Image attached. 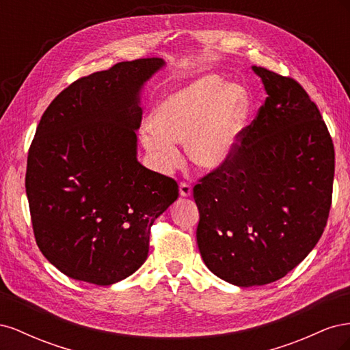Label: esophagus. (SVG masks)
<instances>
[{"label":"esophagus","mask_w":350,"mask_h":350,"mask_svg":"<svg viewBox=\"0 0 350 350\" xmlns=\"http://www.w3.org/2000/svg\"><path fill=\"white\" fill-rule=\"evenodd\" d=\"M193 193V187L188 183H179V194L183 197H189Z\"/></svg>","instance_id":"1"}]
</instances>
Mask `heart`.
<instances>
[{
    "mask_svg": "<svg viewBox=\"0 0 350 350\" xmlns=\"http://www.w3.org/2000/svg\"><path fill=\"white\" fill-rule=\"evenodd\" d=\"M248 108L242 88H224L219 77L207 76L159 102L142 142L162 172H172L181 163L176 144L184 143L196 165L216 169L234 153Z\"/></svg>",
    "mask_w": 350,
    "mask_h": 350,
    "instance_id": "obj_1",
    "label": "heart"
}]
</instances>
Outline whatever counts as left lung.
<instances>
[{"label":"left lung","mask_w":350,"mask_h":350,"mask_svg":"<svg viewBox=\"0 0 350 350\" xmlns=\"http://www.w3.org/2000/svg\"><path fill=\"white\" fill-rule=\"evenodd\" d=\"M269 96L228 161L194 185L197 243L211 273L248 288L308 256L332 207L334 146L301 84L252 67Z\"/></svg>","instance_id":"8db88e82"}]
</instances>
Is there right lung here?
<instances>
[{
    "instance_id": "1",
    "label": "right lung",
    "mask_w": 350,
    "mask_h": 350,
    "mask_svg": "<svg viewBox=\"0 0 350 350\" xmlns=\"http://www.w3.org/2000/svg\"><path fill=\"white\" fill-rule=\"evenodd\" d=\"M162 58L118 62L71 83L30 144L26 194L39 250L66 276L120 282L149 252L153 221L178 198L175 179L137 161L140 90Z\"/></svg>"
}]
</instances>
